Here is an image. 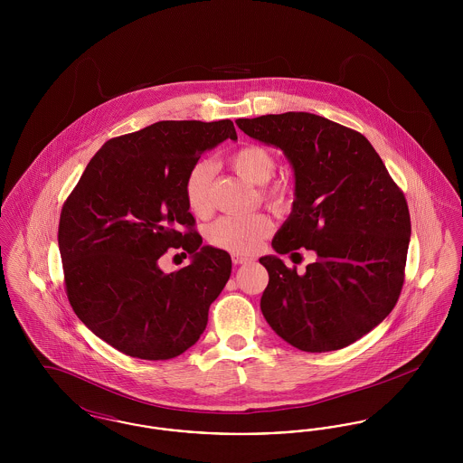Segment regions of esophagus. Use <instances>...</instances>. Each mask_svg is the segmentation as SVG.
<instances>
[{"label": "esophagus", "mask_w": 463, "mask_h": 463, "mask_svg": "<svg viewBox=\"0 0 463 463\" xmlns=\"http://www.w3.org/2000/svg\"><path fill=\"white\" fill-rule=\"evenodd\" d=\"M251 259L250 257H244V255H232V262L236 265L246 264V262H250Z\"/></svg>", "instance_id": "obj_1"}]
</instances>
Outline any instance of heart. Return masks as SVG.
Instances as JSON below:
<instances>
[{
  "instance_id": "heart-1",
  "label": "heart",
  "mask_w": 463,
  "mask_h": 463,
  "mask_svg": "<svg viewBox=\"0 0 463 463\" xmlns=\"http://www.w3.org/2000/svg\"><path fill=\"white\" fill-rule=\"evenodd\" d=\"M231 168L250 184L262 185V198L274 210H285L291 199V187L285 180H274L266 184L274 175L276 161L265 147L246 144L229 156ZM213 168L208 161H198L191 166L184 180V198L187 208L196 217H208L212 213L210 184ZM274 223L269 215L255 213L246 217H221L206 229V240L223 251L234 255L255 253L265 238L270 236Z\"/></svg>"
}]
</instances>
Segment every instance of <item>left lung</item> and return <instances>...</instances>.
<instances>
[{
	"mask_svg": "<svg viewBox=\"0 0 463 463\" xmlns=\"http://www.w3.org/2000/svg\"><path fill=\"white\" fill-rule=\"evenodd\" d=\"M281 149L295 172L291 213L272 240L279 255L312 250L304 274L276 255L260 308L269 326L306 353L338 351L380 325L404 283L408 203L364 135L310 112L238 119Z\"/></svg>",
	"mask_w": 463,
	"mask_h": 463,
	"instance_id": "1",
	"label": "left lung"
}]
</instances>
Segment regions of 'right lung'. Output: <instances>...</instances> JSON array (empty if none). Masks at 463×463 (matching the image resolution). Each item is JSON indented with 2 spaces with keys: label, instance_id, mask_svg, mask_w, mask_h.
<instances>
[{
  "label": "right lung",
  "instance_id": "1",
  "mask_svg": "<svg viewBox=\"0 0 463 463\" xmlns=\"http://www.w3.org/2000/svg\"><path fill=\"white\" fill-rule=\"evenodd\" d=\"M225 138H238L231 119L157 121L110 138L62 206L59 250L69 304L119 353L172 359L206 328L232 262L227 251L203 246L184 180ZM168 247L187 250L192 264L163 273L156 260Z\"/></svg>",
  "mask_w": 463,
  "mask_h": 463
}]
</instances>
